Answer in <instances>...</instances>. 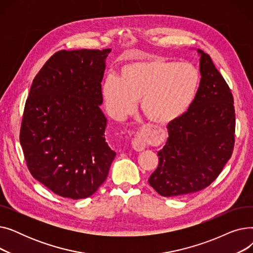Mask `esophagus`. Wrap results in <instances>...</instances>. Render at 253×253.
I'll use <instances>...</instances> for the list:
<instances>
[{
  "label": "esophagus",
  "mask_w": 253,
  "mask_h": 253,
  "mask_svg": "<svg viewBox=\"0 0 253 253\" xmlns=\"http://www.w3.org/2000/svg\"><path fill=\"white\" fill-rule=\"evenodd\" d=\"M132 148L136 152H141L145 149V143L141 137H135L132 140Z\"/></svg>",
  "instance_id": "1"
}]
</instances>
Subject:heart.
Instances as JSON below:
<instances>
[{"mask_svg": "<svg viewBox=\"0 0 253 253\" xmlns=\"http://www.w3.org/2000/svg\"><path fill=\"white\" fill-rule=\"evenodd\" d=\"M200 85V74L189 62L150 58L123 65L119 77L102 84V98L109 114L122 120L139 108L150 122L168 125L176 121L193 103Z\"/></svg>", "mask_w": 253, "mask_h": 253, "instance_id": "b5f03b06", "label": "heart"}]
</instances>
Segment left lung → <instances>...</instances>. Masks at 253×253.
<instances>
[{
  "mask_svg": "<svg viewBox=\"0 0 253 253\" xmlns=\"http://www.w3.org/2000/svg\"><path fill=\"white\" fill-rule=\"evenodd\" d=\"M200 54L197 95L176 121L167 125L168 139L158 152L159 165L149 178L163 197L201 191L216 179L235 144V109L231 89L210 56Z\"/></svg>",
  "mask_w": 253,
  "mask_h": 253,
  "instance_id": "left-lung-1",
  "label": "left lung"
}]
</instances>
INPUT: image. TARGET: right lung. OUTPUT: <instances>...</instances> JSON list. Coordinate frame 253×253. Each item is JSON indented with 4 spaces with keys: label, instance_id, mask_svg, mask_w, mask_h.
I'll use <instances>...</instances> for the list:
<instances>
[{
    "label": "right lung",
    "instance_id": "add662e5",
    "mask_svg": "<svg viewBox=\"0 0 253 253\" xmlns=\"http://www.w3.org/2000/svg\"><path fill=\"white\" fill-rule=\"evenodd\" d=\"M112 49L61 50L35 77L20 128L31 174L73 200L94 194L116 153L105 142L101 81Z\"/></svg>",
    "mask_w": 253,
    "mask_h": 253
}]
</instances>
